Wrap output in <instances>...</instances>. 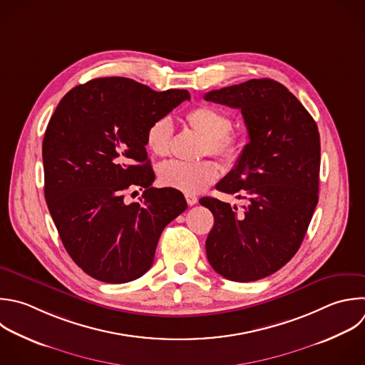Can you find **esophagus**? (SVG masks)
<instances>
[{"instance_id":"1","label":"esophagus","mask_w":365,"mask_h":365,"mask_svg":"<svg viewBox=\"0 0 365 365\" xmlns=\"http://www.w3.org/2000/svg\"><path fill=\"white\" fill-rule=\"evenodd\" d=\"M185 200H187V204H188V205H195V204L198 202V198H197L195 195H192V194H187V195H185Z\"/></svg>"}]
</instances>
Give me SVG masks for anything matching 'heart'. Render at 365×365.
Here are the masks:
<instances>
[{"instance_id": "heart-1", "label": "heart", "mask_w": 365, "mask_h": 365, "mask_svg": "<svg viewBox=\"0 0 365 365\" xmlns=\"http://www.w3.org/2000/svg\"><path fill=\"white\" fill-rule=\"evenodd\" d=\"M185 120L191 130L204 138L201 153L214 155L225 163H235L242 151V141L230 133L231 120L222 111L200 106L192 108ZM174 135V125L170 117L157 118L147 128L145 145L158 157L168 155ZM220 170L212 161L182 163L167 161L158 168V178L164 187H170L187 194H198L218 178Z\"/></svg>"}]
</instances>
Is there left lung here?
<instances>
[{
	"mask_svg": "<svg viewBox=\"0 0 365 365\" xmlns=\"http://www.w3.org/2000/svg\"><path fill=\"white\" fill-rule=\"evenodd\" d=\"M204 98L241 110L250 138L217 184L218 191L245 200L244 211L217 198L200 200L214 215L207 258L227 279L257 281L284 267L304 240L318 202V128L295 96L269 78L214 90Z\"/></svg>",
	"mask_w": 365,
	"mask_h": 365,
	"instance_id": "8db88e82",
	"label": "left lung"
}]
</instances>
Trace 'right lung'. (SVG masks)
<instances>
[{
    "instance_id": "right-lung-1",
    "label": "right lung",
    "mask_w": 365,
    "mask_h": 365,
    "mask_svg": "<svg viewBox=\"0 0 365 365\" xmlns=\"http://www.w3.org/2000/svg\"><path fill=\"white\" fill-rule=\"evenodd\" d=\"M190 98L107 77L77 86L56 108L43 141L46 201L67 252L93 278L123 284L144 275L163 230L185 211L180 191L151 187L145 133ZM135 186L143 197L128 205L123 197Z\"/></svg>"
}]
</instances>
